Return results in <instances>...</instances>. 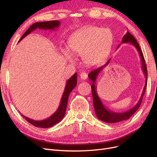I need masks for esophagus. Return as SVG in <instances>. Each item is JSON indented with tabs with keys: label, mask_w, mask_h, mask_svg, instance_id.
<instances>
[{
	"label": "esophagus",
	"mask_w": 157,
	"mask_h": 157,
	"mask_svg": "<svg viewBox=\"0 0 157 157\" xmlns=\"http://www.w3.org/2000/svg\"><path fill=\"white\" fill-rule=\"evenodd\" d=\"M80 78H81L82 80H86L87 78V77H88V75H87V74L86 73L82 72V73H80Z\"/></svg>",
	"instance_id": "34e87169"
}]
</instances>
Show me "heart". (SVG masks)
Masks as SVG:
<instances>
[{
    "label": "heart",
    "mask_w": 157,
    "mask_h": 157,
    "mask_svg": "<svg viewBox=\"0 0 157 157\" xmlns=\"http://www.w3.org/2000/svg\"><path fill=\"white\" fill-rule=\"evenodd\" d=\"M113 36L107 28L86 26L74 32L69 40V48L73 54L82 56L84 62L90 66L105 62L110 54ZM62 53L68 60L73 61L74 57L66 49Z\"/></svg>",
    "instance_id": "obj_1"
}]
</instances>
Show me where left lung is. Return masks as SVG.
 Wrapping results in <instances>:
<instances>
[{"instance_id": "obj_1", "label": "left lung", "mask_w": 157, "mask_h": 157, "mask_svg": "<svg viewBox=\"0 0 157 157\" xmlns=\"http://www.w3.org/2000/svg\"><path fill=\"white\" fill-rule=\"evenodd\" d=\"M128 42H130L131 44L134 46L137 49V52H138L140 57L141 58V61L142 71H143V73L145 77V86H144V88L143 90V92H142V94H141V98L140 99L139 101L137 102V103L134 107L130 109V110H128L126 112H123V113L113 112L110 110H109V109H107V108H105V107L104 106L103 103L101 102V100L98 95V93L96 92V78L98 77V75L99 74V73H100L102 71V69L105 67V66H107L109 63V62H110L111 59H109V61H107L105 65H103V66H102V67H99L98 69L92 71L91 72L88 74L89 78L93 82L91 87H92L94 107L95 109V112H96V116L99 118V119L103 121V122H105L117 123V122H121L123 121L128 120V118H130L140 107L141 101H142V98H143L145 92V89H146V86H147V71L146 64H145V61L143 52H142V51L141 50L140 45L137 42V40L134 38V36L128 31L122 38V43H128ZM119 46H120V44L118 46L117 48Z\"/></svg>"}]
</instances>
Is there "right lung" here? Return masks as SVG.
<instances>
[{
	"label": "right lung",
	"instance_id": "obj_1",
	"mask_svg": "<svg viewBox=\"0 0 157 157\" xmlns=\"http://www.w3.org/2000/svg\"><path fill=\"white\" fill-rule=\"evenodd\" d=\"M59 25H60V22L59 21H58V20L43 21V22H36L34 23V24H33L29 29L27 30V31L23 35V36H21L19 42H20L23 38H25L27 35L30 34L32 31H35L36 29H44V30H55L56 29H57V28H58L59 27ZM77 73H76L69 79L67 80L63 94L62 95V98H61V99L59 105L58 109H57V111L49 118L42 121H34L27 117L23 116V115H21V116H23V118H25L27 120V121L29 122L30 124H33V126H35L36 127L46 128H50L52 126L56 124L57 123L59 122L61 120H62L63 118L65 116L69 94L76 86V85H77Z\"/></svg>",
	"mask_w": 157,
	"mask_h": 157
}]
</instances>
